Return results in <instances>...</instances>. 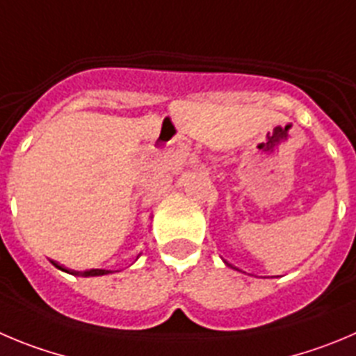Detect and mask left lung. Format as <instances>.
I'll return each mask as SVG.
<instances>
[{
  "mask_svg": "<svg viewBox=\"0 0 356 356\" xmlns=\"http://www.w3.org/2000/svg\"><path fill=\"white\" fill-rule=\"evenodd\" d=\"M225 264H227V265H228V267H232V268H235V267H234V265H230V264H228V261H225Z\"/></svg>",
  "mask_w": 356,
  "mask_h": 356,
  "instance_id": "obj_1",
  "label": "left lung"
}]
</instances>
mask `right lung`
I'll return each mask as SVG.
<instances>
[{"mask_svg": "<svg viewBox=\"0 0 356 356\" xmlns=\"http://www.w3.org/2000/svg\"><path fill=\"white\" fill-rule=\"evenodd\" d=\"M140 257V254H138ZM137 257V258H138ZM51 264L54 265L56 268H59V270L66 272V274H72V275H82V277H96V275H105V274H111V270H103V268H89V270H84V272H79V270H72V268H66L63 267V265H59L58 261L51 260Z\"/></svg>", "mask_w": 356, "mask_h": 356, "instance_id": "1", "label": "right lung"}]
</instances>
